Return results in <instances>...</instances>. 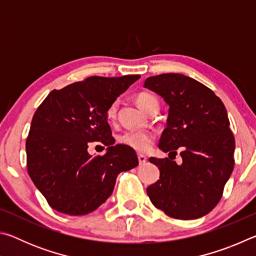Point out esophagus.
Returning a JSON list of instances; mask_svg holds the SVG:
<instances>
[{
  "label": "esophagus",
  "mask_w": 256,
  "mask_h": 256,
  "mask_svg": "<svg viewBox=\"0 0 256 256\" xmlns=\"http://www.w3.org/2000/svg\"><path fill=\"white\" fill-rule=\"evenodd\" d=\"M138 160L140 164H144L146 162V157L144 154H138Z\"/></svg>",
  "instance_id": "34e87169"
}]
</instances>
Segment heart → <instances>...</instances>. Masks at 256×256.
<instances>
[{
  "label": "heart",
  "mask_w": 256,
  "mask_h": 256,
  "mask_svg": "<svg viewBox=\"0 0 256 256\" xmlns=\"http://www.w3.org/2000/svg\"><path fill=\"white\" fill-rule=\"evenodd\" d=\"M136 102L138 106L144 112L152 104L158 102L157 98L146 92L138 94L136 98ZM116 114H118V102H112L107 108L106 116L110 120H114ZM154 134L149 131H126L118 136V142L120 144L128 146L130 148L138 151V152H144V151L149 150L154 144Z\"/></svg>",
  "instance_id": "obj_1"
}]
</instances>
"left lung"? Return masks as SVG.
Instances as JSON below:
<instances>
[{
  "mask_svg": "<svg viewBox=\"0 0 256 256\" xmlns=\"http://www.w3.org/2000/svg\"><path fill=\"white\" fill-rule=\"evenodd\" d=\"M144 88L170 105L159 149L176 156L180 148L183 159L177 164L151 157L160 177L146 193L152 204L172 218H200L218 204L235 164V138L226 107L211 89L178 73L150 76Z\"/></svg>",
  "mask_w": 256,
  "mask_h": 256,
  "instance_id": "1",
  "label": "left lung"
}]
</instances>
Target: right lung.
Here are the masks:
<instances>
[{"label":"right lung","instance_id":"1","mask_svg":"<svg viewBox=\"0 0 256 256\" xmlns=\"http://www.w3.org/2000/svg\"><path fill=\"white\" fill-rule=\"evenodd\" d=\"M140 76H89L48 94L34 112L26 141L30 178L54 210L84 216L110 196L120 172L138 164L136 151L116 144L106 110ZM108 146L88 152L90 142Z\"/></svg>","mask_w":256,"mask_h":256}]
</instances>
